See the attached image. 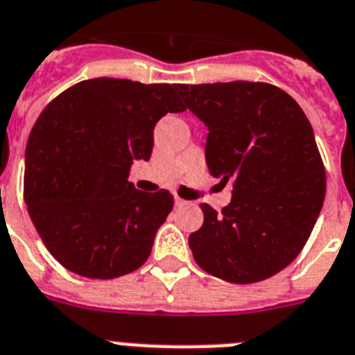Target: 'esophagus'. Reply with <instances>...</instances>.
Segmentation results:
<instances>
[{"label": "esophagus", "instance_id": "obj_1", "mask_svg": "<svg viewBox=\"0 0 355 355\" xmlns=\"http://www.w3.org/2000/svg\"><path fill=\"white\" fill-rule=\"evenodd\" d=\"M187 202L186 200H182V198H178V196H175V205H177V207H182V205H186Z\"/></svg>", "mask_w": 355, "mask_h": 355}]
</instances>
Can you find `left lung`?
<instances>
[{"label":"left lung","instance_id":"8db88e82","mask_svg":"<svg viewBox=\"0 0 355 355\" xmlns=\"http://www.w3.org/2000/svg\"><path fill=\"white\" fill-rule=\"evenodd\" d=\"M204 122L205 162L220 184L233 180L222 213L202 204L189 236L193 258L229 284H256L285 269L305 247L323 207L327 177L300 104L269 83L178 85Z\"/></svg>","mask_w":355,"mask_h":355}]
</instances>
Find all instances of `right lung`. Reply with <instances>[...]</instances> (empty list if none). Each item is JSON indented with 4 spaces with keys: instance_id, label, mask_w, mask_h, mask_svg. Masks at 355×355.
I'll return each instance as SVG.
<instances>
[{
    "instance_id": "obj_1",
    "label": "right lung",
    "mask_w": 355,
    "mask_h": 355,
    "mask_svg": "<svg viewBox=\"0 0 355 355\" xmlns=\"http://www.w3.org/2000/svg\"><path fill=\"white\" fill-rule=\"evenodd\" d=\"M177 86L88 79L37 117L23 193L41 240L64 269L112 279L148 260L173 195L139 191L128 177L135 160H150L159 119L186 110Z\"/></svg>"
}]
</instances>
